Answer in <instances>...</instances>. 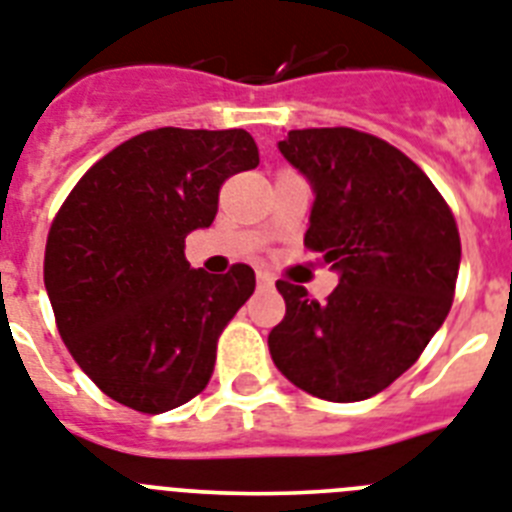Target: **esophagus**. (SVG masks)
Segmentation results:
<instances>
[{
  "label": "esophagus",
  "instance_id": "esophagus-1",
  "mask_svg": "<svg viewBox=\"0 0 512 512\" xmlns=\"http://www.w3.org/2000/svg\"><path fill=\"white\" fill-rule=\"evenodd\" d=\"M256 282H259V287H274V280H272V277H269V274H264V272L256 274Z\"/></svg>",
  "mask_w": 512,
  "mask_h": 512
}]
</instances>
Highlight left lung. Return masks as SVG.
<instances>
[{
    "mask_svg": "<svg viewBox=\"0 0 512 512\" xmlns=\"http://www.w3.org/2000/svg\"><path fill=\"white\" fill-rule=\"evenodd\" d=\"M277 149L314 190L303 243L340 282L327 303L277 282L287 311L269 332V353L308 395L366 400L411 369L453 306V211L421 167L377 135L290 130Z\"/></svg>",
    "mask_w": 512,
    "mask_h": 512,
    "instance_id": "8db88e82",
    "label": "left lung"
}]
</instances>
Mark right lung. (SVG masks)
Instances as JSON below:
<instances>
[{"label": "right lung", "instance_id": "1", "mask_svg": "<svg viewBox=\"0 0 512 512\" xmlns=\"http://www.w3.org/2000/svg\"><path fill=\"white\" fill-rule=\"evenodd\" d=\"M256 164L246 130H146L67 196L46 240L44 285L67 350L104 395L164 413L206 387L219 332L256 274L193 269L185 238L214 222L227 177Z\"/></svg>", "mask_w": 512, "mask_h": 512}]
</instances>
